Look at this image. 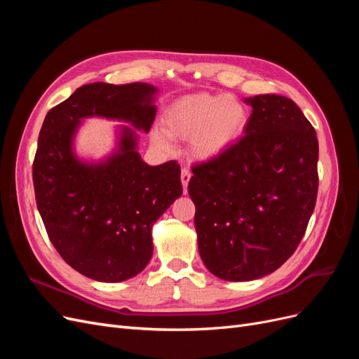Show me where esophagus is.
Returning <instances> with one entry per match:
<instances>
[{
	"mask_svg": "<svg viewBox=\"0 0 359 359\" xmlns=\"http://www.w3.org/2000/svg\"><path fill=\"white\" fill-rule=\"evenodd\" d=\"M190 178H191L190 169H189V168H182V169H181V182H182L184 191H187V186H189V181H190Z\"/></svg>",
	"mask_w": 359,
	"mask_h": 359,
	"instance_id": "esophagus-1",
	"label": "esophagus"
}]
</instances>
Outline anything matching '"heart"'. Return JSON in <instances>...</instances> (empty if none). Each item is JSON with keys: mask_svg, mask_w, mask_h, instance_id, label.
Here are the masks:
<instances>
[{"mask_svg": "<svg viewBox=\"0 0 359 359\" xmlns=\"http://www.w3.org/2000/svg\"><path fill=\"white\" fill-rule=\"evenodd\" d=\"M245 124L244 104L224 94L184 95L163 115V130L172 137H190L191 154L199 160H211L224 153L241 136ZM165 134L154 130L151 137L156 147L168 151L172 144Z\"/></svg>", "mask_w": 359, "mask_h": 359, "instance_id": "heart-1", "label": "heart"}]
</instances>
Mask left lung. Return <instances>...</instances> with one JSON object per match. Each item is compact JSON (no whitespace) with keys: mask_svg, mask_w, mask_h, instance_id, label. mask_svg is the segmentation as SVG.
I'll use <instances>...</instances> for the list:
<instances>
[{"mask_svg":"<svg viewBox=\"0 0 359 359\" xmlns=\"http://www.w3.org/2000/svg\"><path fill=\"white\" fill-rule=\"evenodd\" d=\"M245 103L253 107L245 136L194 166L189 182L201 257L227 281L256 280L286 262L319 186L316 132L295 102L260 94Z\"/></svg>","mask_w":359,"mask_h":359,"instance_id":"1","label":"left lung"}]
</instances>
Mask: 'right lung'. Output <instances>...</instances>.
I'll use <instances>...</instances> for the list:
<instances>
[{"label":"right lung","mask_w":359,"mask_h":359,"mask_svg":"<svg viewBox=\"0 0 359 359\" xmlns=\"http://www.w3.org/2000/svg\"><path fill=\"white\" fill-rule=\"evenodd\" d=\"M156 93L142 82L88 83L43 121L32 163L37 208L60 256L88 278L115 283L147 266L151 227L182 194L181 170L175 160L147 165L136 149L137 135L127 126L115 153L99 163L74 156V135L90 116L126 121L148 133Z\"/></svg>","instance_id":"obj_1"}]
</instances>
